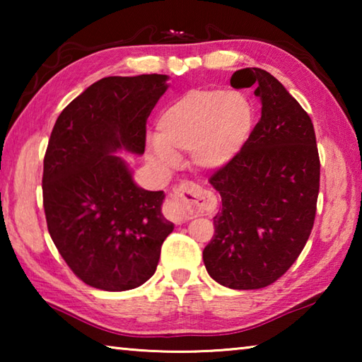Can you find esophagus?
<instances>
[{"mask_svg": "<svg viewBox=\"0 0 362 362\" xmlns=\"http://www.w3.org/2000/svg\"><path fill=\"white\" fill-rule=\"evenodd\" d=\"M207 207L209 199L204 189L187 180L173 189L170 198L164 204V216L175 223H183L185 220L206 212Z\"/></svg>", "mask_w": 362, "mask_h": 362, "instance_id": "1", "label": "esophagus"}]
</instances>
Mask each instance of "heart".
<instances>
[{
  "mask_svg": "<svg viewBox=\"0 0 362 362\" xmlns=\"http://www.w3.org/2000/svg\"><path fill=\"white\" fill-rule=\"evenodd\" d=\"M252 124L254 107L243 93L193 89L159 116L150 150L168 168L179 163L177 151H189L194 168L216 170L241 151Z\"/></svg>",
  "mask_w": 362,
  "mask_h": 362,
  "instance_id": "b5f03b06",
  "label": "heart"
}]
</instances>
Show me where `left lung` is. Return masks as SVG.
<instances>
[{"label": "left lung", "instance_id": "1", "mask_svg": "<svg viewBox=\"0 0 362 362\" xmlns=\"http://www.w3.org/2000/svg\"><path fill=\"white\" fill-rule=\"evenodd\" d=\"M230 83L257 86L262 116L241 151L211 175L222 207L203 260L218 284L262 289L292 267L313 230L320 153L308 113L273 75L243 69Z\"/></svg>", "mask_w": 362, "mask_h": 362}]
</instances>
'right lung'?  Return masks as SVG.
<instances>
[{
    "label": "right lung",
    "mask_w": 362,
    "mask_h": 362,
    "mask_svg": "<svg viewBox=\"0 0 362 362\" xmlns=\"http://www.w3.org/2000/svg\"><path fill=\"white\" fill-rule=\"evenodd\" d=\"M166 75L108 76L59 115L42 169L49 235L76 276L95 289L142 286L156 272L174 225L163 192L137 187L116 150L145 151L146 119Z\"/></svg>",
    "instance_id": "right-lung-1"
}]
</instances>
